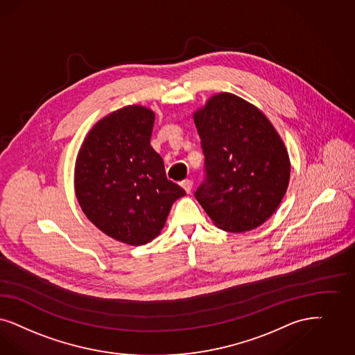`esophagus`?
I'll return each instance as SVG.
<instances>
[{
    "label": "esophagus",
    "instance_id": "34e87169",
    "mask_svg": "<svg viewBox=\"0 0 355 355\" xmlns=\"http://www.w3.org/2000/svg\"><path fill=\"white\" fill-rule=\"evenodd\" d=\"M181 186L184 187V191L189 194V193H191V189H193V181L191 180H184L181 182Z\"/></svg>",
    "mask_w": 355,
    "mask_h": 355
}]
</instances>
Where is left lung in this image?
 <instances>
[{"instance_id":"left-lung-1","label":"left lung","mask_w":355,"mask_h":355,"mask_svg":"<svg viewBox=\"0 0 355 355\" xmlns=\"http://www.w3.org/2000/svg\"><path fill=\"white\" fill-rule=\"evenodd\" d=\"M194 122L205 180L194 196L224 231L245 232L275 212L290 180V159L269 119L230 93L214 96Z\"/></svg>"}]
</instances>
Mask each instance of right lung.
Masks as SVG:
<instances>
[{
  "label": "right lung",
  "instance_id": "add662e5",
  "mask_svg": "<svg viewBox=\"0 0 355 355\" xmlns=\"http://www.w3.org/2000/svg\"><path fill=\"white\" fill-rule=\"evenodd\" d=\"M155 114L127 106L92 128L76 162L80 206L98 230L124 244L144 245L164 228L173 203L186 194L166 178L150 147Z\"/></svg>",
  "mask_w": 355,
  "mask_h": 355
}]
</instances>
